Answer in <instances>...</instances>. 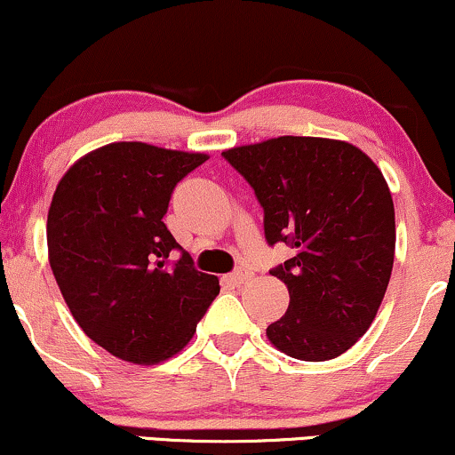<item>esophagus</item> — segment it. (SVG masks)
Here are the masks:
<instances>
[{"mask_svg":"<svg viewBox=\"0 0 455 455\" xmlns=\"http://www.w3.org/2000/svg\"><path fill=\"white\" fill-rule=\"evenodd\" d=\"M251 277H254V273H251V270L239 268V270H235V273L227 275V281H228V283H233V285H243V283H247V281H250Z\"/></svg>","mask_w":455,"mask_h":455,"instance_id":"obj_1","label":"esophagus"}]
</instances>
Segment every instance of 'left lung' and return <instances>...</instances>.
I'll list each match as a JSON object with an SVG mask.
<instances>
[{"mask_svg":"<svg viewBox=\"0 0 455 455\" xmlns=\"http://www.w3.org/2000/svg\"><path fill=\"white\" fill-rule=\"evenodd\" d=\"M222 157L254 188L268 245L296 254L270 270L290 291L267 327L275 348L300 361L336 359L376 319L393 273L395 205L367 155L344 140L279 136Z\"/></svg>","mask_w":455,"mask_h":455,"instance_id":"obj_1","label":"left lung"}]
</instances>
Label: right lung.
<instances>
[{"mask_svg":"<svg viewBox=\"0 0 455 455\" xmlns=\"http://www.w3.org/2000/svg\"><path fill=\"white\" fill-rule=\"evenodd\" d=\"M205 153L113 142L77 159L48 212V256L68 310L117 359L153 365L187 347L220 291L193 267L164 216ZM181 251L176 263L169 260Z\"/></svg>","mask_w":455,"mask_h":455,"instance_id":"obj_1","label":"right lung"}]
</instances>
